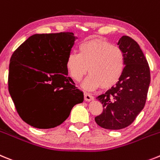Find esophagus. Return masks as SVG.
I'll list each match as a JSON object with an SVG mask.
<instances>
[{
  "instance_id": "1",
  "label": "esophagus",
  "mask_w": 160,
  "mask_h": 160,
  "mask_svg": "<svg viewBox=\"0 0 160 160\" xmlns=\"http://www.w3.org/2000/svg\"><path fill=\"white\" fill-rule=\"evenodd\" d=\"M94 100V97L92 95H90L88 92H84V100L85 101H91V100Z\"/></svg>"
}]
</instances>
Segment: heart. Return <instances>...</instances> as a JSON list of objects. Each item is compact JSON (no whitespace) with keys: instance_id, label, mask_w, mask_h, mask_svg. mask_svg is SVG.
<instances>
[{"instance_id":"1","label":"heart","mask_w":160,"mask_h":160,"mask_svg":"<svg viewBox=\"0 0 160 160\" xmlns=\"http://www.w3.org/2000/svg\"><path fill=\"white\" fill-rule=\"evenodd\" d=\"M79 54L71 52L66 60V68L75 81H80L88 72L89 77L83 86L95 89L101 86L108 89L114 87L123 77L125 57L121 48L108 41L91 38L80 43Z\"/></svg>"}]
</instances>
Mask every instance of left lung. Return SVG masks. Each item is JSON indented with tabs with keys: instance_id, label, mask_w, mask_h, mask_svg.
I'll return each mask as SVG.
<instances>
[{
	"instance_id": "1",
	"label": "left lung",
	"mask_w": 160,
	"mask_h": 160,
	"mask_svg": "<svg viewBox=\"0 0 160 160\" xmlns=\"http://www.w3.org/2000/svg\"><path fill=\"white\" fill-rule=\"evenodd\" d=\"M118 45L125 57L123 77L115 87L96 97L103 110L95 121L110 130L124 128L133 123L146 103L151 81L150 68L138 43L123 36Z\"/></svg>"
}]
</instances>
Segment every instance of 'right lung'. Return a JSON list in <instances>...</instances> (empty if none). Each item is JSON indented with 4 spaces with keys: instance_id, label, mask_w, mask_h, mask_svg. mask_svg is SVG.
<instances>
[{
    "instance_id": "obj_1",
    "label": "right lung",
    "mask_w": 160,
    "mask_h": 160,
    "mask_svg": "<svg viewBox=\"0 0 160 160\" xmlns=\"http://www.w3.org/2000/svg\"><path fill=\"white\" fill-rule=\"evenodd\" d=\"M73 32L35 34L12 53L8 92L20 117L40 129L60 125L83 94L68 77L66 60L74 44Z\"/></svg>"
}]
</instances>
